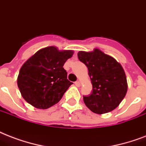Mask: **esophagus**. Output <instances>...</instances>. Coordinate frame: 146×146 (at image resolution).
<instances>
[{"instance_id": "obj_1", "label": "esophagus", "mask_w": 146, "mask_h": 146, "mask_svg": "<svg viewBox=\"0 0 146 146\" xmlns=\"http://www.w3.org/2000/svg\"><path fill=\"white\" fill-rule=\"evenodd\" d=\"M74 84H75V86H77V87H80V86H81V83H80L79 81H75V82H74Z\"/></svg>"}]
</instances>
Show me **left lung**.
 Masks as SVG:
<instances>
[{
  "label": "left lung",
  "instance_id": "8db88e82",
  "mask_svg": "<svg viewBox=\"0 0 146 146\" xmlns=\"http://www.w3.org/2000/svg\"><path fill=\"white\" fill-rule=\"evenodd\" d=\"M79 60L88 67L93 91L84 97V102L91 111L104 114L113 110L123 100L128 84L122 65L99 48L91 52L79 51Z\"/></svg>",
  "mask_w": 146,
  "mask_h": 146
}]
</instances>
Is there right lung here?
I'll return each mask as SVG.
<instances>
[{
    "label": "right lung",
    "instance_id": "add662e5",
    "mask_svg": "<svg viewBox=\"0 0 146 146\" xmlns=\"http://www.w3.org/2000/svg\"><path fill=\"white\" fill-rule=\"evenodd\" d=\"M73 50H59L54 46L37 51L20 68L17 85L28 104L37 109H47L56 104L72 85L64 69Z\"/></svg>",
    "mask_w": 146,
    "mask_h": 146
}]
</instances>
